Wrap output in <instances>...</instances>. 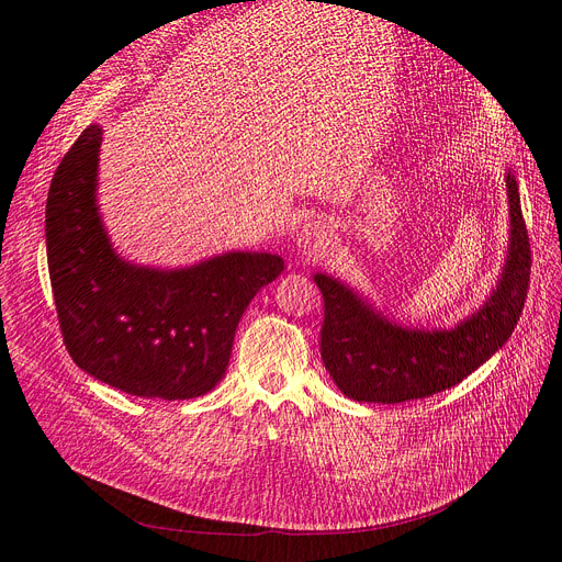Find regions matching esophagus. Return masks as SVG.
I'll list each match as a JSON object with an SVG mask.
<instances>
[{"label":"esophagus","mask_w":562,"mask_h":562,"mask_svg":"<svg viewBox=\"0 0 562 562\" xmlns=\"http://www.w3.org/2000/svg\"><path fill=\"white\" fill-rule=\"evenodd\" d=\"M335 244L333 227L326 221H310L301 229L299 248L310 257H323L328 255Z\"/></svg>","instance_id":"obj_1"}]
</instances>
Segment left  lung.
Here are the masks:
<instances>
[{
	"label": "left lung",
	"instance_id": "obj_1",
	"mask_svg": "<svg viewBox=\"0 0 562 562\" xmlns=\"http://www.w3.org/2000/svg\"><path fill=\"white\" fill-rule=\"evenodd\" d=\"M510 246L504 273L487 303L451 330L403 328L344 282L316 273L326 316L321 358L344 396L360 403L426 398L462 382L508 341L530 280V244L515 175L508 170Z\"/></svg>",
	"mask_w": 562,
	"mask_h": 562
}]
</instances>
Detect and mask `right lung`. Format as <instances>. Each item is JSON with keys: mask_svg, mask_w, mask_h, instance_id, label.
Wrapping results in <instances>:
<instances>
[{"mask_svg": "<svg viewBox=\"0 0 562 562\" xmlns=\"http://www.w3.org/2000/svg\"><path fill=\"white\" fill-rule=\"evenodd\" d=\"M100 143L102 127H86L47 195V263L64 344L79 369L132 396H202L225 375L236 326L284 259L239 250L161 271L117 257L98 212Z\"/></svg>", "mask_w": 562, "mask_h": 562, "instance_id": "right-lung-1", "label": "right lung"}]
</instances>
